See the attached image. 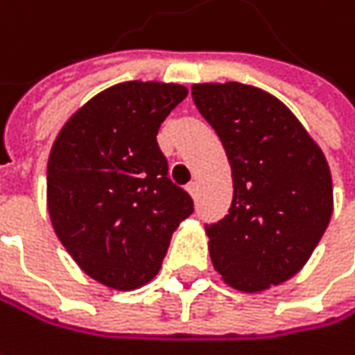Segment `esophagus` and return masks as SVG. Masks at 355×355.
Segmentation results:
<instances>
[{
	"mask_svg": "<svg viewBox=\"0 0 355 355\" xmlns=\"http://www.w3.org/2000/svg\"><path fill=\"white\" fill-rule=\"evenodd\" d=\"M187 191H189V195L193 199H197V195H199V182H189L187 184Z\"/></svg>",
	"mask_w": 355,
	"mask_h": 355,
	"instance_id": "obj_1",
	"label": "esophagus"
}]
</instances>
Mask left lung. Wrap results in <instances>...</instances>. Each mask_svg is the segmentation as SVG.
<instances>
[{
    "instance_id": "8db88e82",
    "label": "left lung",
    "mask_w": 355,
    "mask_h": 355,
    "mask_svg": "<svg viewBox=\"0 0 355 355\" xmlns=\"http://www.w3.org/2000/svg\"><path fill=\"white\" fill-rule=\"evenodd\" d=\"M193 101L225 148L234 199L205 227L213 268L242 293H262L306 264L334 213L319 144L280 99L243 83H197Z\"/></svg>"
}]
</instances>
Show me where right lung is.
<instances>
[{
	"label": "right lung",
	"mask_w": 355,
	"mask_h": 355,
	"mask_svg": "<svg viewBox=\"0 0 355 355\" xmlns=\"http://www.w3.org/2000/svg\"><path fill=\"white\" fill-rule=\"evenodd\" d=\"M178 83L125 81L91 97L50 148L46 205L56 238L113 291L148 284L193 201L171 178L156 134L187 97Z\"/></svg>",
	"instance_id": "obj_1"
}]
</instances>
